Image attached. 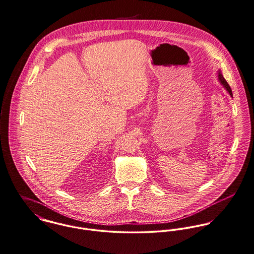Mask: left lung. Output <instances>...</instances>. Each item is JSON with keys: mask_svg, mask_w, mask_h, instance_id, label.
Masks as SVG:
<instances>
[{"mask_svg": "<svg viewBox=\"0 0 254 254\" xmlns=\"http://www.w3.org/2000/svg\"><path fill=\"white\" fill-rule=\"evenodd\" d=\"M217 77H218V80H219V82H220V84L224 87V89L227 91V93L233 98V94H232V90H231V88H230V86L228 85V83L226 82V80L224 79V77L222 76V74H221V71L218 69L217 70Z\"/></svg>", "mask_w": 254, "mask_h": 254, "instance_id": "1", "label": "left lung"}]
</instances>
